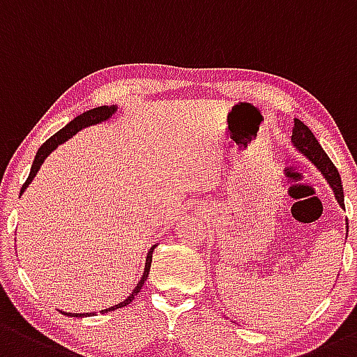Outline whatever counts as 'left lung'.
<instances>
[{
  "instance_id": "obj_1",
  "label": "left lung",
  "mask_w": 357,
  "mask_h": 357,
  "mask_svg": "<svg viewBox=\"0 0 357 357\" xmlns=\"http://www.w3.org/2000/svg\"><path fill=\"white\" fill-rule=\"evenodd\" d=\"M292 145L298 150L299 153L306 157L311 164H314V167L321 172L327 183L332 188L333 195H335L337 204L344 207V188L342 181H340V174L337 171V167L333 166L332 160L328 159V155L325 153V150L321 149V145L318 144V140L314 138V135L311 133V130L307 128L301 119H294V126H292V137H291ZM349 232V226H347Z\"/></svg>"
}]
</instances>
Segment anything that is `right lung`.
Here are the masks:
<instances>
[{
    "mask_svg": "<svg viewBox=\"0 0 357 357\" xmlns=\"http://www.w3.org/2000/svg\"><path fill=\"white\" fill-rule=\"evenodd\" d=\"M116 111H118V106H114V104H112V106L93 107V109L84 112V114L77 116V118H75L73 121H70L68 125L65 126V128H61V130L58 131V133L52 135L50 140H47L44 145H40V149L37 150L36 159H33V162H32V169H30V174H29L27 181H25V185L22 186L20 195L24 193V191L29 188V185L33 181V178H36V176H37V172H39V169H40V166H43V164H44V160H46L47 157L51 155V152H54V150L58 149V145H61V144H65V142H68L70 138L73 137V135H77L78 131H82L84 128H89V126L99 125V123L107 121V119H111L112 116L116 114ZM155 246H157V245H153L152 248H150V251L147 253V258H145L144 275H142V279L138 280V284H137V286H135L133 292H131V294L128 296V298L125 299V301L118 303V305H114V306L106 307V310H102V311H100V313H107V311H114V310H118V307H123V306L130 305V303L133 301L135 296H137L138 292H140V289L144 287L145 280H147L149 272H150V265H152V253H153V248H155ZM61 313H63V314H70V317H75V318L90 317V314H93V313H66V311H61Z\"/></svg>",
    "mask_w": 357,
    "mask_h": 357,
    "instance_id": "obj_1",
    "label": "right lung"
}]
</instances>
